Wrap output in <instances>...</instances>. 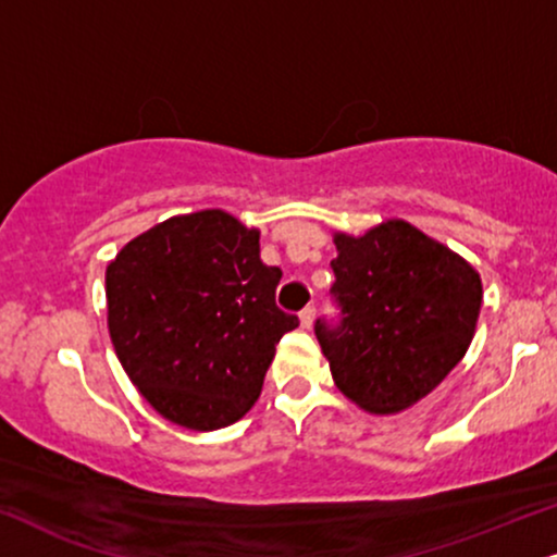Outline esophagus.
<instances>
[{
    "label": "esophagus",
    "mask_w": 557,
    "mask_h": 557,
    "mask_svg": "<svg viewBox=\"0 0 557 557\" xmlns=\"http://www.w3.org/2000/svg\"><path fill=\"white\" fill-rule=\"evenodd\" d=\"M299 320H301V327H312V322H314V305H307L305 310L299 312Z\"/></svg>",
    "instance_id": "1"
}]
</instances>
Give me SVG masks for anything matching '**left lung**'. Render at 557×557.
I'll list each match as a JSON object with an SVG mask.
<instances>
[{
    "label": "left lung",
    "instance_id": "1",
    "mask_svg": "<svg viewBox=\"0 0 557 557\" xmlns=\"http://www.w3.org/2000/svg\"><path fill=\"white\" fill-rule=\"evenodd\" d=\"M333 318L322 354L348 400L397 413L431 393L468 351L483 301L475 268L400 219L335 235Z\"/></svg>",
    "mask_w": 557,
    "mask_h": 557
}]
</instances>
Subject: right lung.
Returning a JSON list of instances; mask_svg holds the SVG:
<instances>
[{
    "mask_svg": "<svg viewBox=\"0 0 557 557\" xmlns=\"http://www.w3.org/2000/svg\"><path fill=\"white\" fill-rule=\"evenodd\" d=\"M281 268L258 232L219 209L173 216L132 239L106 273L108 327L128 380L157 413L194 431L243 418L281 335Z\"/></svg>",
    "mask_w": 557,
    "mask_h": 557,
    "instance_id": "add662e5",
    "label": "right lung"
}]
</instances>
